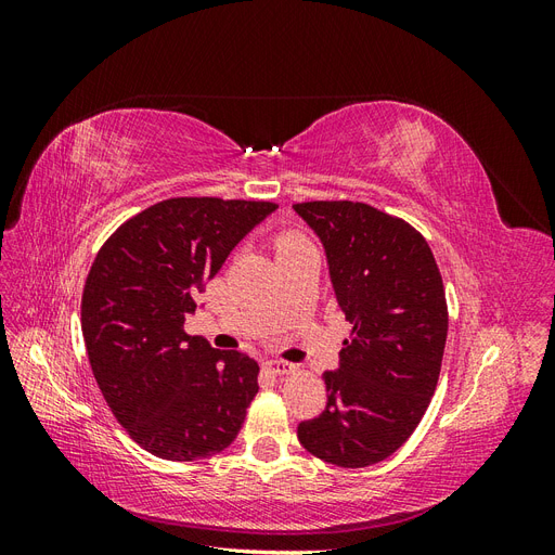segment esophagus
Segmentation results:
<instances>
[{
	"label": "esophagus",
	"mask_w": 555,
	"mask_h": 555,
	"mask_svg": "<svg viewBox=\"0 0 555 555\" xmlns=\"http://www.w3.org/2000/svg\"><path fill=\"white\" fill-rule=\"evenodd\" d=\"M266 367H268V371H271L273 375H289V373H294V371H296V365H294V363H289V361H282V359H271V361H266Z\"/></svg>",
	"instance_id": "1"
}]
</instances>
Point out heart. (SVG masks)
Instances as JSON below:
<instances>
[{"label": "heart", "mask_w": 555, "mask_h": 555, "mask_svg": "<svg viewBox=\"0 0 555 555\" xmlns=\"http://www.w3.org/2000/svg\"><path fill=\"white\" fill-rule=\"evenodd\" d=\"M310 245L312 243L304 236V233H298V231H284V233H280V236L275 238V249H278V257L280 259L292 255V251H296L300 247H310Z\"/></svg>", "instance_id": "obj_1"}]
</instances>
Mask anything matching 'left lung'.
Here are the masks:
<instances>
[{
  "label": "left lung",
  "mask_w": 555,
  "mask_h": 555,
  "mask_svg": "<svg viewBox=\"0 0 555 555\" xmlns=\"http://www.w3.org/2000/svg\"><path fill=\"white\" fill-rule=\"evenodd\" d=\"M294 210L324 243L338 306L351 324L340 367L324 373L326 410L298 424L312 456L338 467L389 459L422 422L447 343L440 268L412 224L359 201Z\"/></svg>",
  "instance_id": "obj_1"
}]
</instances>
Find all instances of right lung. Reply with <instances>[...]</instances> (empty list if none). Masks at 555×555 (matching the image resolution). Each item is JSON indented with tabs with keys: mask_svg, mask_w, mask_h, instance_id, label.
I'll return each mask as SVG.
<instances>
[{
	"mask_svg": "<svg viewBox=\"0 0 555 555\" xmlns=\"http://www.w3.org/2000/svg\"><path fill=\"white\" fill-rule=\"evenodd\" d=\"M278 206L178 196L129 217L102 245L80 300L92 375L120 426L166 461L227 449L259 391V365L184 333L196 294Z\"/></svg>",
	"mask_w": 555,
	"mask_h": 555,
	"instance_id": "1",
	"label": "right lung"
}]
</instances>
